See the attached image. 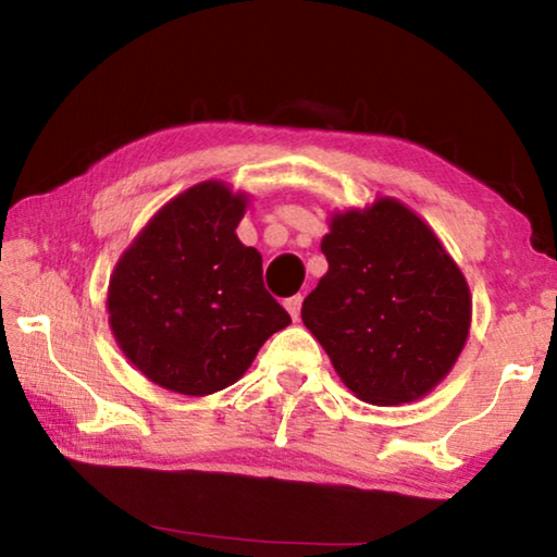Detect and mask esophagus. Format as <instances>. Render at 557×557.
<instances>
[{"label": "esophagus", "mask_w": 557, "mask_h": 557, "mask_svg": "<svg viewBox=\"0 0 557 557\" xmlns=\"http://www.w3.org/2000/svg\"><path fill=\"white\" fill-rule=\"evenodd\" d=\"M285 309L289 312V317L295 319H299V312H301V295H295V297H289L287 301H285Z\"/></svg>", "instance_id": "obj_1"}]
</instances>
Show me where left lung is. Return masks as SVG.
Instances as JSON below:
<instances>
[{
    "label": "left lung",
    "instance_id": "left-lung-1",
    "mask_svg": "<svg viewBox=\"0 0 557 557\" xmlns=\"http://www.w3.org/2000/svg\"><path fill=\"white\" fill-rule=\"evenodd\" d=\"M329 270L301 322L356 398L420 400L455 369L471 326L465 275L435 231L391 196L338 211L322 238Z\"/></svg>",
    "mask_w": 557,
    "mask_h": 557
}]
</instances>
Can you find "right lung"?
I'll use <instances>...</instances> for the list:
<instances>
[{"label": "right lung", "mask_w": 557, "mask_h": 557, "mask_svg": "<svg viewBox=\"0 0 557 557\" xmlns=\"http://www.w3.org/2000/svg\"><path fill=\"white\" fill-rule=\"evenodd\" d=\"M248 194L201 182L164 203L108 285V322L120 351L162 388L211 395L250 369L292 319L262 285V256L235 228Z\"/></svg>", "instance_id": "add662e5"}]
</instances>
